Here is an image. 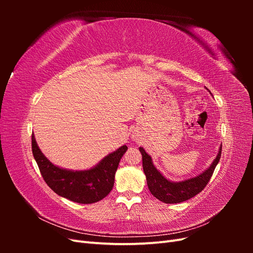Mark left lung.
Segmentation results:
<instances>
[{
	"label": "left lung",
	"mask_w": 253,
	"mask_h": 253,
	"mask_svg": "<svg viewBox=\"0 0 253 253\" xmlns=\"http://www.w3.org/2000/svg\"><path fill=\"white\" fill-rule=\"evenodd\" d=\"M139 151L142 155V168L145 177H147L150 192L158 198L160 202L166 204H177L192 198L196 194L202 192L203 189L208 185L214 169H215L219 162L221 145L219 147L217 156L213 160V163L208 169L205 170L200 175L195 176V177L177 182L167 179L156 169L155 166L153 165L152 157L144 151L143 148L140 147Z\"/></svg>",
	"instance_id": "1"
}]
</instances>
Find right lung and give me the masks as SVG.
Segmentation results:
<instances>
[{
    "instance_id": "add662e5",
    "label": "right lung",
    "mask_w": 253,
    "mask_h": 253,
    "mask_svg": "<svg viewBox=\"0 0 253 253\" xmlns=\"http://www.w3.org/2000/svg\"><path fill=\"white\" fill-rule=\"evenodd\" d=\"M32 148L41 175L48 187L58 195L79 204L99 202L111 192L119 162L127 150L126 145H122L91 169L73 171L51 164L38 147L34 134Z\"/></svg>"
}]
</instances>
